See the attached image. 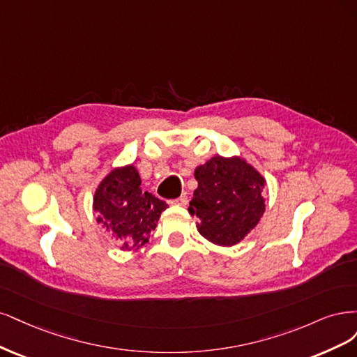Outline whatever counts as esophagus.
<instances>
[{"instance_id": "obj_1", "label": "esophagus", "mask_w": 357, "mask_h": 357, "mask_svg": "<svg viewBox=\"0 0 357 357\" xmlns=\"http://www.w3.org/2000/svg\"><path fill=\"white\" fill-rule=\"evenodd\" d=\"M187 203H188L187 195H181V197L175 200H170V204H178V206H187Z\"/></svg>"}]
</instances>
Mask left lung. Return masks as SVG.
Returning <instances> with one entry per match:
<instances>
[{"label":"left lung","mask_w":357,"mask_h":357,"mask_svg":"<svg viewBox=\"0 0 357 357\" xmlns=\"http://www.w3.org/2000/svg\"><path fill=\"white\" fill-rule=\"evenodd\" d=\"M199 182L190 212L199 233L215 245L233 246L255 228L266 211V181L241 158L212 157L194 172Z\"/></svg>","instance_id":"1"}]
</instances>
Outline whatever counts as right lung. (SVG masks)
<instances>
[{
  "label": "right lung",
  "mask_w": 357,
  "mask_h": 357,
  "mask_svg": "<svg viewBox=\"0 0 357 357\" xmlns=\"http://www.w3.org/2000/svg\"><path fill=\"white\" fill-rule=\"evenodd\" d=\"M166 202L141 188V176L133 166L114 169L95 192L98 222L107 227L121 249H139L157 227Z\"/></svg>",
  "instance_id": "add662e5"
}]
</instances>
